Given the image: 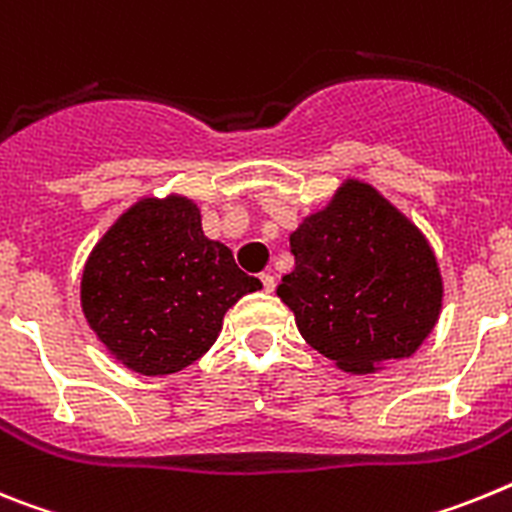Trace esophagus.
Returning a JSON list of instances; mask_svg holds the SVG:
<instances>
[{
    "label": "esophagus",
    "instance_id": "obj_1",
    "mask_svg": "<svg viewBox=\"0 0 512 512\" xmlns=\"http://www.w3.org/2000/svg\"><path fill=\"white\" fill-rule=\"evenodd\" d=\"M260 281H262V288H265V291L273 293V288H275L273 273H262V275H260Z\"/></svg>",
    "mask_w": 512,
    "mask_h": 512
}]
</instances>
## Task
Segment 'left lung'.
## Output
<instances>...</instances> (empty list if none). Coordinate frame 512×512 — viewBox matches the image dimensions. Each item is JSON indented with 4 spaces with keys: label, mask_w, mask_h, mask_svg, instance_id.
Instances as JSON below:
<instances>
[{
    "label": "left lung",
    "mask_w": 512,
    "mask_h": 512,
    "mask_svg": "<svg viewBox=\"0 0 512 512\" xmlns=\"http://www.w3.org/2000/svg\"><path fill=\"white\" fill-rule=\"evenodd\" d=\"M293 265L275 293L311 348L366 376L417 353L438 324L443 278L415 221L348 177L291 231Z\"/></svg>",
    "instance_id": "8db88e82"
}]
</instances>
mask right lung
Segmentation results:
<instances>
[{"label": "right lung", "mask_w": 512, "mask_h": 512, "mask_svg": "<svg viewBox=\"0 0 512 512\" xmlns=\"http://www.w3.org/2000/svg\"><path fill=\"white\" fill-rule=\"evenodd\" d=\"M262 283L208 239L188 195H144L84 262L79 299L97 340L141 376H167L211 350L224 314Z\"/></svg>", "instance_id": "add662e5"}]
</instances>
